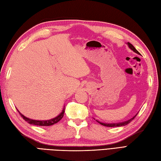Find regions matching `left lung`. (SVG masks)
<instances>
[{"label": "left lung", "mask_w": 161, "mask_h": 161, "mask_svg": "<svg viewBox=\"0 0 161 161\" xmlns=\"http://www.w3.org/2000/svg\"><path fill=\"white\" fill-rule=\"evenodd\" d=\"M126 44L128 45V47H129V48L130 49V50H132L133 51L135 52V53H136L137 54L140 55V53H139V52L136 50V48L134 47L133 46L132 44H131L130 43H129V42H128V43H126ZM137 114H138V113H136V115L133 116L132 118H131V119H129V120H127V121H125V122H119V123H104V122H100V121L97 120V119H94H94L95 120H96L97 122H99L100 124H101V125H103V126H107V127H118V126H123L127 125L128 124H129L130 122H132V120L137 116Z\"/></svg>", "instance_id": "left-lung-1"}]
</instances>
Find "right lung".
<instances>
[{
	"label": "right lung",
	"instance_id": "add662e5",
	"mask_svg": "<svg viewBox=\"0 0 161 161\" xmlns=\"http://www.w3.org/2000/svg\"><path fill=\"white\" fill-rule=\"evenodd\" d=\"M64 108H65V106H64L63 109H62V111L58 114L57 117H55L53 118V119H51L48 120H36V119H30V118L24 116V114H21L18 110H17L19 113V114H20L21 117H23V119H24L25 122H27L30 124H32V125H36V126H48L53 125V124L58 123L59 121L62 119V118L64 116V110H65Z\"/></svg>",
	"mask_w": 161,
	"mask_h": 161
}]
</instances>
